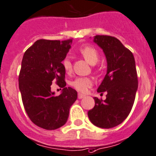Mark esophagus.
Masks as SVG:
<instances>
[{
    "label": "esophagus",
    "instance_id": "1",
    "mask_svg": "<svg viewBox=\"0 0 156 156\" xmlns=\"http://www.w3.org/2000/svg\"><path fill=\"white\" fill-rule=\"evenodd\" d=\"M84 97H85V95L84 94H78V99H82L83 98H84Z\"/></svg>",
    "mask_w": 156,
    "mask_h": 156
}]
</instances>
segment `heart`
<instances>
[{"instance_id":"1","label":"heart","mask_w":156,"mask_h":156,"mask_svg":"<svg viewBox=\"0 0 156 156\" xmlns=\"http://www.w3.org/2000/svg\"><path fill=\"white\" fill-rule=\"evenodd\" d=\"M79 53L83 56V58L91 66H94L98 63L99 60V53L94 47L91 46H84L79 49ZM63 69L67 73H70L72 70V65L70 58L66 57L62 62ZM93 84V81L90 78L87 77H78L71 82V85L75 90L81 93H85L87 89Z\"/></svg>"}]
</instances>
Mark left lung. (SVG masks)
Instances as JSON below:
<instances>
[{
	"mask_svg": "<svg viewBox=\"0 0 156 156\" xmlns=\"http://www.w3.org/2000/svg\"><path fill=\"white\" fill-rule=\"evenodd\" d=\"M94 42L103 49L107 63L98 92L107 94L104 101L94 98V107L87 115L94 125L109 129L123 123L132 110L138 88L136 62L131 51L113 36L97 35Z\"/></svg>",
	"mask_w": 156,
	"mask_h": 156,
	"instance_id": "1",
	"label": "left lung"
}]
</instances>
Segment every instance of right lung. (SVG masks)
I'll use <instances>...</instances> for the list:
<instances>
[{
    "mask_svg": "<svg viewBox=\"0 0 156 156\" xmlns=\"http://www.w3.org/2000/svg\"><path fill=\"white\" fill-rule=\"evenodd\" d=\"M72 40H39L24 53L19 75V88L27 115L34 124L52 130L66 124L69 110L78 98L75 89L66 87V71L62 62ZM55 81L63 92L58 96L51 90Z\"/></svg>",
    "mask_w": 156,
    "mask_h": 156,
    "instance_id": "obj_1",
    "label": "right lung"
}]
</instances>
